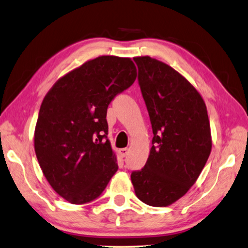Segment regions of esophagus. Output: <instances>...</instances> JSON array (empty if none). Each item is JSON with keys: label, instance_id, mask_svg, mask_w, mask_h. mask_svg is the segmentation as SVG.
Wrapping results in <instances>:
<instances>
[{"label": "esophagus", "instance_id": "obj_1", "mask_svg": "<svg viewBox=\"0 0 248 248\" xmlns=\"http://www.w3.org/2000/svg\"><path fill=\"white\" fill-rule=\"evenodd\" d=\"M127 154H128V149L127 148H123V149H119V155H120V157H125L127 156Z\"/></svg>", "mask_w": 248, "mask_h": 248}]
</instances>
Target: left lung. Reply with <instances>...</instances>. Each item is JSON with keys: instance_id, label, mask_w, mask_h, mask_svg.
<instances>
[{"instance_id": "obj_1", "label": "left lung", "mask_w": 248, "mask_h": 248, "mask_svg": "<svg viewBox=\"0 0 248 248\" xmlns=\"http://www.w3.org/2000/svg\"><path fill=\"white\" fill-rule=\"evenodd\" d=\"M153 128V147L141 170L131 172L136 196L166 207L196 183L212 150L207 108L189 81L150 57L134 59Z\"/></svg>"}]
</instances>
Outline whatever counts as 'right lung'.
<instances>
[{
  "instance_id": "right-lung-1",
  "label": "right lung",
  "mask_w": 248,
  "mask_h": 248,
  "mask_svg": "<svg viewBox=\"0 0 248 248\" xmlns=\"http://www.w3.org/2000/svg\"><path fill=\"white\" fill-rule=\"evenodd\" d=\"M136 78L131 59L102 55L60 78L44 97L35 155L51 187L71 204L98 198L118 170L107 109Z\"/></svg>"
}]
</instances>
